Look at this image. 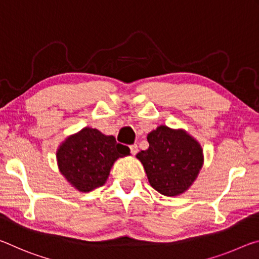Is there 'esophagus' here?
Instances as JSON below:
<instances>
[{
    "mask_svg": "<svg viewBox=\"0 0 259 259\" xmlns=\"http://www.w3.org/2000/svg\"><path fill=\"white\" fill-rule=\"evenodd\" d=\"M130 149H131V152H132V155H137L138 154V145H132V146H130Z\"/></svg>",
    "mask_w": 259,
    "mask_h": 259,
    "instance_id": "obj_1",
    "label": "esophagus"
}]
</instances>
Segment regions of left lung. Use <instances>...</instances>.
<instances>
[{"mask_svg":"<svg viewBox=\"0 0 259 259\" xmlns=\"http://www.w3.org/2000/svg\"><path fill=\"white\" fill-rule=\"evenodd\" d=\"M149 148L137 157L146 169L152 188L166 196L187 190L203 165V151L197 141L182 130L159 126L148 134Z\"/></svg>","mask_w":259,"mask_h":259,"instance_id":"obj_1","label":"left lung"}]
</instances>
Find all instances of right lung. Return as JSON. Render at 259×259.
<instances>
[{
	"mask_svg": "<svg viewBox=\"0 0 259 259\" xmlns=\"http://www.w3.org/2000/svg\"><path fill=\"white\" fill-rule=\"evenodd\" d=\"M130 155V148L117 143L96 128L84 127L67 138L57 150L59 171L80 192L104 185L114 160Z\"/></svg>",
	"mask_w": 259,
	"mask_h": 259,
	"instance_id": "1",
	"label": "right lung"
}]
</instances>
